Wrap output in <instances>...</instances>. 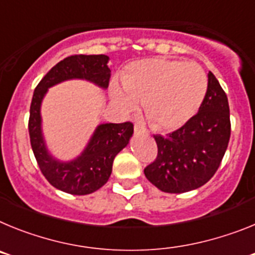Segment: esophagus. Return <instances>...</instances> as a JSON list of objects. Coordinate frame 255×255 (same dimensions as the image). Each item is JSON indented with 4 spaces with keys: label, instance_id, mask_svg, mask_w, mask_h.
Listing matches in <instances>:
<instances>
[{
    "label": "esophagus",
    "instance_id": "34e87169",
    "mask_svg": "<svg viewBox=\"0 0 255 255\" xmlns=\"http://www.w3.org/2000/svg\"><path fill=\"white\" fill-rule=\"evenodd\" d=\"M134 132L135 135L147 134V129H145V126H144L141 123H136L134 125Z\"/></svg>",
    "mask_w": 255,
    "mask_h": 255
}]
</instances>
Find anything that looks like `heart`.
I'll use <instances>...</instances> for the list:
<instances>
[{
  "label": "heart",
  "instance_id": "b5f03b06",
  "mask_svg": "<svg viewBox=\"0 0 255 255\" xmlns=\"http://www.w3.org/2000/svg\"><path fill=\"white\" fill-rule=\"evenodd\" d=\"M121 84L110 88L111 101L125 112L141 102L143 112L157 131L182 128L195 116L206 98L208 78L195 62L157 57L130 65Z\"/></svg>",
  "mask_w": 255,
  "mask_h": 255
}]
</instances>
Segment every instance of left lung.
I'll list each match as a JSON object with an SVG mask.
<instances>
[{
	"label": "left lung",
	"mask_w": 255,
	"mask_h": 255,
	"mask_svg": "<svg viewBox=\"0 0 255 255\" xmlns=\"http://www.w3.org/2000/svg\"><path fill=\"white\" fill-rule=\"evenodd\" d=\"M231 134L227 96L208 73V89L199 111L186 125L154 135L158 154L144 175L164 193H186L203 186L220 167Z\"/></svg>",
	"instance_id": "obj_1"
}]
</instances>
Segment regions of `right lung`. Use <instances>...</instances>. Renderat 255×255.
<instances>
[{"label": "right lung", "mask_w": 255, "mask_h": 255, "mask_svg": "<svg viewBox=\"0 0 255 255\" xmlns=\"http://www.w3.org/2000/svg\"><path fill=\"white\" fill-rule=\"evenodd\" d=\"M106 55H75L52 67L35 88L30 105L29 135L40 171L56 189L69 194L87 195L102 188L112 172L117 153L129 144L134 132L131 123L100 124L83 152L70 161L56 158L47 148L40 107L49 88L66 80H85L107 89L111 70Z\"/></svg>", "instance_id": "add662e5"}]
</instances>
